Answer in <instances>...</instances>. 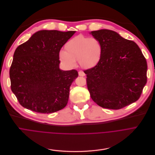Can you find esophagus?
Returning a JSON list of instances; mask_svg holds the SVG:
<instances>
[{"label":"esophagus","mask_w":155,"mask_h":155,"mask_svg":"<svg viewBox=\"0 0 155 155\" xmlns=\"http://www.w3.org/2000/svg\"><path fill=\"white\" fill-rule=\"evenodd\" d=\"M78 73H79V76H84L85 75L84 72L82 71H79Z\"/></svg>","instance_id":"obj_1"}]
</instances>
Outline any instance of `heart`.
<instances>
[{"label":"heart","instance_id":"b5f03b06","mask_svg":"<svg viewBox=\"0 0 155 155\" xmlns=\"http://www.w3.org/2000/svg\"><path fill=\"white\" fill-rule=\"evenodd\" d=\"M66 49L60 52V59L65 65L73 67L76 64V60H78L82 67L89 68L99 62L103 46L96 37L89 38L79 35L67 42Z\"/></svg>","mask_w":155,"mask_h":155}]
</instances>
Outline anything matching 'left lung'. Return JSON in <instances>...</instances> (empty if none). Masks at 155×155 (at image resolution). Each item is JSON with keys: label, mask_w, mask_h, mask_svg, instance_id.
Masks as SVG:
<instances>
[{"label": "left lung", "mask_w": 155, "mask_h": 155, "mask_svg": "<svg viewBox=\"0 0 155 155\" xmlns=\"http://www.w3.org/2000/svg\"><path fill=\"white\" fill-rule=\"evenodd\" d=\"M90 34L103 46L99 62L84 71L93 101L116 110L138 100L147 81V61L138 45L110 30Z\"/></svg>", "instance_id": "8db88e82"}]
</instances>
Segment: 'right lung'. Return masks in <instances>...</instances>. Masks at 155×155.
<instances>
[{"instance_id":"1","label":"right lung","mask_w":155,"mask_h":155,"mask_svg":"<svg viewBox=\"0 0 155 155\" xmlns=\"http://www.w3.org/2000/svg\"><path fill=\"white\" fill-rule=\"evenodd\" d=\"M75 32L40 30L16 49L10 69L11 89L22 107L49 114L67 106L78 73L59 68V52Z\"/></svg>"}]
</instances>
